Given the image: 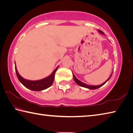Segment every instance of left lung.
<instances>
[{
  "mask_svg": "<svg viewBox=\"0 0 133 133\" xmlns=\"http://www.w3.org/2000/svg\"><path fill=\"white\" fill-rule=\"evenodd\" d=\"M98 32H99V33L100 34L103 35H105V34H104V32H102V31H100V30H98ZM112 74H113V72H112V74L111 75V76H110L109 77V78L105 82H104L103 83H102V84H99V85H96V86H95V85H89V84H86V83H84L81 82V81H79V79H77L76 78V76H75V75H74L73 72H72V74H73V77H74V81H75V82L77 84H78L79 86H80L85 87V88L89 89H90V90H95V89H98V88H99V87H101V86H103V85L105 84L110 79V78H111V76H112Z\"/></svg>",
  "mask_w": 133,
  "mask_h": 133,
  "instance_id": "obj_1",
  "label": "left lung"
}]
</instances>
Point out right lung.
Masks as SVG:
<instances>
[{"label": "right lung", "mask_w": 133, "mask_h": 133, "mask_svg": "<svg viewBox=\"0 0 133 133\" xmlns=\"http://www.w3.org/2000/svg\"><path fill=\"white\" fill-rule=\"evenodd\" d=\"M58 66H57L49 76L44 77L43 79L37 80V81H30V80L24 79L19 74L17 69L16 62H15V69H16V75L19 81L27 89L35 91H42V90L49 88L51 86L54 80L55 73L57 71V69L58 68Z\"/></svg>", "instance_id": "1"}]
</instances>
